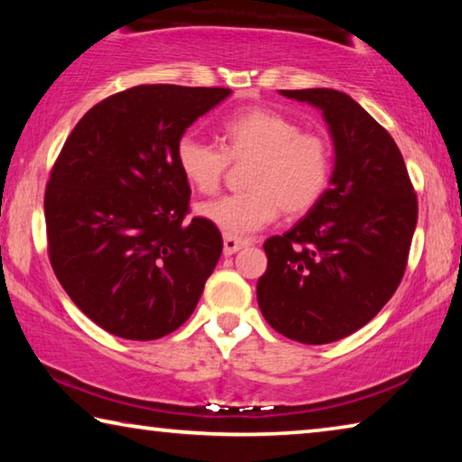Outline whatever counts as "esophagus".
<instances>
[{
  "label": "esophagus",
  "mask_w": 462,
  "mask_h": 462,
  "mask_svg": "<svg viewBox=\"0 0 462 462\" xmlns=\"http://www.w3.org/2000/svg\"><path fill=\"white\" fill-rule=\"evenodd\" d=\"M246 245H250L248 240H242L236 236H224V254L230 256L234 253H238L240 248H245Z\"/></svg>",
  "instance_id": "esophagus-1"
}]
</instances>
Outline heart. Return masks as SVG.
<instances>
[{
  "label": "heart",
  "instance_id": "heart-1",
  "mask_svg": "<svg viewBox=\"0 0 462 462\" xmlns=\"http://www.w3.org/2000/svg\"><path fill=\"white\" fill-rule=\"evenodd\" d=\"M224 151L187 132L177 140L179 173L199 193L220 187L228 159H253L245 193L201 203L198 214L226 236H248L279 216H301L322 198L332 169L326 138L269 107H253L224 122Z\"/></svg>",
  "mask_w": 462,
  "mask_h": 462
}]
</instances>
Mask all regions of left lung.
Instances as JSON below:
<instances>
[{"instance_id":"left-lung-1","label":"left lung","mask_w":462,"mask_h":462,"mask_svg":"<svg viewBox=\"0 0 462 462\" xmlns=\"http://www.w3.org/2000/svg\"><path fill=\"white\" fill-rule=\"evenodd\" d=\"M318 107L334 144L330 187L303 220L264 242L256 300L271 328L328 344L379 314L403 277L418 199L395 140L336 89H281Z\"/></svg>"}]
</instances>
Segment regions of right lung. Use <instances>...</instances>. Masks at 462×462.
I'll return each instance as SVG.
<instances>
[{
	"label": "right lung",
	"mask_w": 462,
	"mask_h": 462,
	"mask_svg": "<svg viewBox=\"0 0 462 462\" xmlns=\"http://www.w3.org/2000/svg\"><path fill=\"white\" fill-rule=\"evenodd\" d=\"M230 93L138 85L93 106L62 146L44 193L51 264L106 332L156 340L198 306L224 245L203 217L185 222L191 189L175 146Z\"/></svg>",
	"instance_id": "right-lung-1"
}]
</instances>
